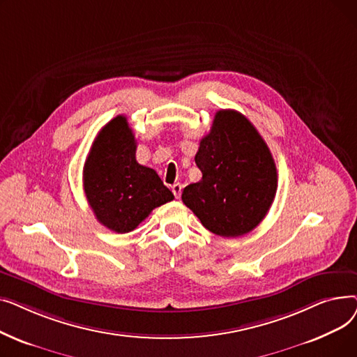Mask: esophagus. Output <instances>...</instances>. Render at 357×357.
<instances>
[{"label": "esophagus", "instance_id": "esophagus-1", "mask_svg": "<svg viewBox=\"0 0 357 357\" xmlns=\"http://www.w3.org/2000/svg\"><path fill=\"white\" fill-rule=\"evenodd\" d=\"M172 192H174L175 198H179L181 192H182V185L181 183H174L172 185Z\"/></svg>", "mask_w": 357, "mask_h": 357}]
</instances>
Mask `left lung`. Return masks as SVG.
<instances>
[{
    "mask_svg": "<svg viewBox=\"0 0 357 357\" xmlns=\"http://www.w3.org/2000/svg\"><path fill=\"white\" fill-rule=\"evenodd\" d=\"M199 182L185 186L183 204L221 237L250 233L268 214L278 188L275 160L255 126L234 109L215 112L199 142Z\"/></svg>",
    "mask_w": 357,
    "mask_h": 357,
    "instance_id": "8db88e82",
    "label": "left lung"
}]
</instances>
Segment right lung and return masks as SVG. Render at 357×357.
<instances>
[{
	"instance_id": "obj_1",
	"label": "right lung",
	"mask_w": 357,
	"mask_h": 357,
	"mask_svg": "<svg viewBox=\"0 0 357 357\" xmlns=\"http://www.w3.org/2000/svg\"><path fill=\"white\" fill-rule=\"evenodd\" d=\"M136 139L124 116L107 123L84 165V191L97 220L116 233L133 231L156 207L172 201L159 175L136 160Z\"/></svg>"
}]
</instances>
